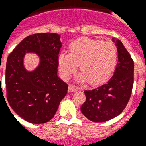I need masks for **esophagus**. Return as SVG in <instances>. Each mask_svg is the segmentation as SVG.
Instances as JSON below:
<instances>
[{
    "mask_svg": "<svg viewBox=\"0 0 146 146\" xmlns=\"http://www.w3.org/2000/svg\"><path fill=\"white\" fill-rule=\"evenodd\" d=\"M69 92H76V91H77L79 90V88L77 86H73L72 84L70 85H69Z\"/></svg>",
    "mask_w": 146,
    "mask_h": 146,
    "instance_id": "obj_1",
    "label": "esophagus"
}]
</instances>
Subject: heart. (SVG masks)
I'll return each mask as SVG.
<instances>
[{"label":"heart","mask_w":146,"mask_h":146,"mask_svg":"<svg viewBox=\"0 0 146 146\" xmlns=\"http://www.w3.org/2000/svg\"><path fill=\"white\" fill-rule=\"evenodd\" d=\"M117 59V49L114 43L82 37L70 45V53H60L58 64L65 80L70 78L80 65L81 72L77 76L78 80L98 84L110 77Z\"/></svg>","instance_id":"1"}]
</instances>
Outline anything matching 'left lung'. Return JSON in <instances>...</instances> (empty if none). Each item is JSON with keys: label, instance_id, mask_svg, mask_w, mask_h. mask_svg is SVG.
Segmentation results:
<instances>
[{"label": "left lung", "instance_id": "8db88e82", "mask_svg": "<svg viewBox=\"0 0 146 146\" xmlns=\"http://www.w3.org/2000/svg\"><path fill=\"white\" fill-rule=\"evenodd\" d=\"M113 42L118 51V63L114 74L106 84L84 91L86 101L81 106V112L94 122H106L119 115L132 93L134 62L119 40L113 38Z\"/></svg>", "mask_w": 146, "mask_h": 146}]
</instances>
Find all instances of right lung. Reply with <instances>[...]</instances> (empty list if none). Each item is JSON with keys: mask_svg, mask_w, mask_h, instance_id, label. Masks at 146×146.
Listing matches in <instances>:
<instances>
[{"mask_svg": "<svg viewBox=\"0 0 146 146\" xmlns=\"http://www.w3.org/2000/svg\"><path fill=\"white\" fill-rule=\"evenodd\" d=\"M61 46L57 33H35L24 38L7 57V99L12 110L31 123L42 124L52 119L67 93L68 85L57 76ZM26 53H35L40 60L32 71L24 66Z\"/></svg>", "mask_w": 146, "mask_h": 146, "instance_id": "right-lung-1", "label": "right lung"}]
</instances>
